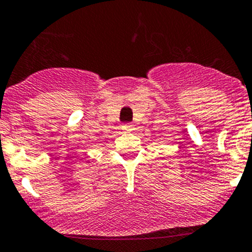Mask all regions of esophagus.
<instances>
[{
	"mask_svg": "<svg viewBox=\"0 0 252 252\" xmlns=\"http://www.w3.org/2000/svg\"><path fill=\"white\" fill-rule=\"evenodd\" d=\"M122 129H123L124 133H130V131H133V124H124V126H122Z\"/></svg>",
	"mask_w": 252,
	"mask_h": 252,
	"instance_id": "obj_1",
	"label": "esophagus"
}]
</instances>
